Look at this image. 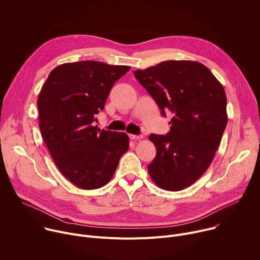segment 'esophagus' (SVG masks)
I'll list each match as a JSON object with an SVG mask.
<instances>
[{
    "instance_id": "34e87169",
    "label": "esophagus",
    "mask_w": 260,
    "mask_h": 260,
    "mask_svg": "<svg viewBox=\"0 0 260 260\" xmlns=\"http://www.w3.org/2000/svg\"><path fill=\"white\" fill-rule=\"evenodd\" d=\"M129 138L132 140H141V139H143V136L142 135H139V136H137V135H129Z\"/></svg>"
}]
</instances>
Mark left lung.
Here are the masks:
<instances>
[{
	"instance_id": "left-lung-1",
	"label": "left lung",
	"mask_w": 260,
	"mask_h": 260,
	"mask_svg": "<svg viewBox=\"0 0 260 260\" xmlns=\"http://www.w3.org/2000/svg\"><path fill=\"white\" fill-rule=\"evenodd\" d=\"M166 116L170 132L150 135L156 156L148 172L158 187L179 191L199 180L211 165L228 124L226 95L211 71L192 60H167L134 71Z\"/></svg>"
}]
</instances>
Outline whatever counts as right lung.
<instances>
[{
    "instance_id": "obj_1",
    "label": "right lung",
    "mask_w": 260,
    "mask_h": 260,
    "mask_svg": "<svg viewBox=\"0 0 260 260\" xmlns=\"http://www.w3.org/2000/svg\"><path fill=\"white\" fill-rule=\"evenodd\" d=\"M128 66L83 60L53 69L39 93V126L59 172L81 189H96L113 177L128 150L125 133L100 129L95 115Z\"/></svg>"
}]
</instances>
